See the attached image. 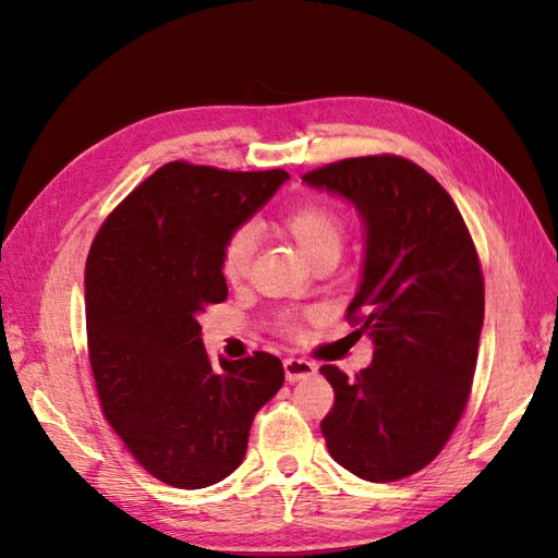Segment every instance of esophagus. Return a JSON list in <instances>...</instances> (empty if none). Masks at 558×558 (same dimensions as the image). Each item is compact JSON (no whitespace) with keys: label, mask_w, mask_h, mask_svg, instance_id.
Returning <instances> with one entry per match:
<instances>
[{"label":"esophagus","mask_w":558,"mask_h":558,"mask_svg":"<svg viewBox=\"0 0 558 558\" xmlns=\"http://www.w3.org/2000/svg\"><path fill=\"white\" fill-rule=\"evenodd\" d=\"M282 366H286V378L290 384L304 381V378H310V376L316 374V364L300 360V357H288L286 362H282Z\"/></svg>","instance_id":"obj_1"}]
</instances>
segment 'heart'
Returning <instances> with one entry per match:
<instances>
[{
  "label": "heart",
  "instance_id": "b5f03b06",
  "mask_svg": "<svg viewBox=\"0 0 558 558\" xmlns=\"http://www.w3.org/2000/svg\"><path fill=\"white\" fill-rule=\"evenodd\" d=\"M282 228L298 242L300 252L306 260L316 258L318 254H340L342 242H345V225H342L338 213L322 204V201H304L298 208H292L282 218ZM256 248V230L252 225L236 228L230 232L220 252V270L228 282H240L252 266ZM286 330H298L294 318H286Z\"/></svg>",
  "mask_w": 558,
  "mask_h": 558
}]
</instances>
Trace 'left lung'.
<instances>
[{
    "label": "left lung",
    "mask_w": 558,
    "mask_h": 558,
    "mask_svg": "<svg viewBox=\"0 0 558 558\" xmlns=\"http://www.w3.org/2000/svg\"><path fill=\"white\" fill-rule=\"evenodd\" d=\"M302 182L345 198L364 228L348 318L364 312L374 360L354 378L322 366L336 390L328 453L362 480H402L429 465L465 410L484 324L475 244L446 189L405 158L340 160Z\"/></svg>",
    "instance_id": "8db88e82"
}]
</instances>
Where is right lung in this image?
I'll use <instances>...</instances> for the list:
<instances>
[{"label":"right lung","mask_w":558,"mask_h":558,"mask_svg":"<svg viewBox=\"0 0 558 558\" xmlns=\"http://www.w3.org/2000/svg\"><path fill=\"white\" fill-rule=\"evenodd\" d=\"M290 180L168 162L105 220L86 260L90 369L105 417L153 477L204 489L242 465L286 372L268 352L213 366L198 316L228 300L230 232Z\"/></svg>","instance_id":"add662e5"}]
</instances>
